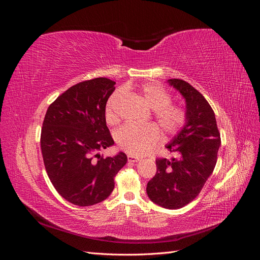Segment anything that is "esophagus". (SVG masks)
Segmentation results:
<instances>
[{
	"label": "esophagus",
	"instance_id": "esophagus-1",
	"mask_svg": "<svg viewBox=\"0 0 260 260\" xmlns=\"http://www.w3.org/2000/svg\"><path fill=\"white\" fill-rule=\"evenodd\" d=\"M139 157H136V156H133V155H128V161L129 162H137V161H139Z\"/></svg>",
	"mask_w": 260,
	"mask_h": 260
}]
</instances>
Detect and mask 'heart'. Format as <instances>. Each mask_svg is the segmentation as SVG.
Returning a JSON list of instances; mask_svg holds the SVG:
<instances>
[{
	"label": "heart",
	"mask_w": 260,
	"mask_h": 260,
	"mask_svg": "<svg viewBox=\"0 0 260 260\" xmlns=\"http://www.w3.org/2000/svg\"><path fill=\"white\" fill-rule=\"evenodd\" d=\"M124 96L123 91H117L107 102L105 117L108 123H116L119 120L117 107ZM140 96L145 103L154 109V116L161 130L167 135H175L182 129L187 120L185 108L171 104L170 94L155 83H146L141 86ZM159 129L155 124L149 123L138 125L127 123L117 130L115 138L122 151L130 155L141 156L146 154L158 141Z\"/></svg>",
	"instance_id": "1"
}]
</instances>
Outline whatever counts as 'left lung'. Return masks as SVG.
<instances>
[{
	"instance_id": "obj_1",
	"label": "left lung",
	"mask_w": 260,
	"mask_h": 260,
	"mask_svg": "<svg viewBox=\"0 0 260 260\" xmlns=\"http://www.w3.org/2000/svg\"><path fill=\"white\" fill-rule=\"evenodd\" d=\"M168 83L184 98L187 120L167 145L176 157L156 159V175L148 181L146 193L157 205L178 209L202 191L216 166L221 140L215 113L206 99L184 80L169 79Z\"/></svg>"
}]
</instances>
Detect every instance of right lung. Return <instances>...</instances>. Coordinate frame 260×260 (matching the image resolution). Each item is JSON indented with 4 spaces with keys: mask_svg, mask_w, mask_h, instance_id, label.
I'll use <instances>...</instances> for the list:
<instances>
[{
    "mask_svg": "<svg viewBox=\"0 0 260 260\" xmlns=\"http://www.w3.org/2000/svg\"><path fill=\"white\" fill-rule=\"evenodd\" d=\"M115 84L107 78L77 83L53 102L44 117L40 142L45 170L55 190L77 206L106 200L128 160L122 152L106 158L98 153L114 145L105 107Z\"/></svg>",
    "mask_w": 260,
    "mask_h": 260,
    "instance_id": "add662e5",
    "label": "right lung"
}]
</instances>
